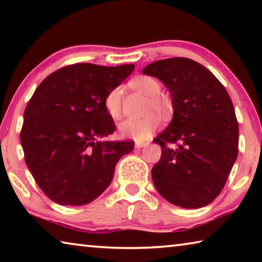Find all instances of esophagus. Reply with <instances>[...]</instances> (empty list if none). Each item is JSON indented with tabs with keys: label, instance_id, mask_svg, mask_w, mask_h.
<instances>
[{
	"label": "esophagus",
	"instance_id": "1",
	"mask_svg": "<svg viewBox=\"0 0 262 262\" xmlns=\"http://www.w3.org/2000/svg\"><path fill=\"white\" fill-rule=\"evenodd\" d=\"M145 145H148V142H136L135 148H144Z\"/></svg>",
	"mask_w": 262,
	"mask_h": 262
}]
</instances>
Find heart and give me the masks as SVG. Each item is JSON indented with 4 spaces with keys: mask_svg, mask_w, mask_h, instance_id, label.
Returning <instances> with one entry per match:
<instances>
[{
    "mask_svg": "<svg viewBox=\"0 0 262 262\" xmlns=\"http://www.w3.org/2000/svg\"><path fill=\"white\" fill-rule=\"evenodd\" d=\"M133 89L140 91L141 94L148 96L144 113L147 117L142 119H128L119 125V134L127 139L135 141L148 140L159 127L158 113L162 117H167L171 112V103L161 94L162 86L158 81L149 76H140L130 82ZM104 107L106 113L114 120L121 118L122 113V88L117 86L111 90L104 98Z\"/></svg>",
    "mask_w": 262,
    "mask_h": 262,
    "instance_id": "b5f03b06",
    "label": "heart"
}]
</instances>
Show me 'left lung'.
Here are the masks:
<instances>
[{
  "label": "left lung",
  "mask_w": 262,
  "mask_h": 262,
  "mask_svg": "<svg viewBox=\"0 0 262 262\" xmlns=\"http://www.w3.org/2000/svg\"><path fill=\"white\" fill-rule=\"evenodd\" d=\"M171 94L173 118L154 141L162 157L152 167L158 193L186 209L209 205L223 189L238 156V122L231 98L210 70L187 57L148 64ZM180 144L176 149L167 143Z\"/></svg>",
  "instance_id": "left-lung-1"
}]
</instances>
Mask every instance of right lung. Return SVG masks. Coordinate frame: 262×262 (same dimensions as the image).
Instances as JSON below:
<instances>
[{
  "mask_svg": "<svg viewBox=\"0 0 262 262\" xmlns=\"http://www.w3.org/2000/svg\"><path fill=\"white\" fill-rule=\"evenodd\" d=\"M134 64L76 63L56 70L35 89L20 130L25 163L52 201L84 206L108 187L114 168L134 142L100 139L115 130L104 98Z\"/></svg>",
  "mask_w": 262,
  "mask_h": 262,
  "instance_id": "right-lung-1",
  "label": "right lung"
}]
</instances>
